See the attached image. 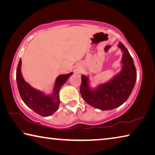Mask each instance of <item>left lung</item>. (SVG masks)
<instances>
[{"instance_id": "1", "label": "left lung", "mask_w": 155, "mask_h": 155, "mask_svg": "<svg viewBox=\"0 0 155 155\" xmlns=\"http://www.w3.org/2000/svg\"><path fill=\"white\" fill-rule=\"evenodd\" d=\"M117 46L122 52L120 62L122 67L111 79L92 87L88 76H81L80 92L83 99L91 107L103 111L112 110L124 103L132 92L137 80V71L129 52L121 41Z\"/></svg>"}]
</instances>
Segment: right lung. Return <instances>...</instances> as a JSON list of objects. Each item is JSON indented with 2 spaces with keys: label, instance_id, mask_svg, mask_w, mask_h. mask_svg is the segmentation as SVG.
Wrapping results in <instances>:
<instances>
[{
  "label": "right lung",
  "instance_id": "add662e5",
  "mask_svg": "<svg viewBox=\"0 0 155 155\" xmlns=\"http://www.w3.org/2000/svg\"><path fill=\"white\" fill-rule=\"evenodd\" d=\"M21 65L22 60L20 59L16 70V81L18 91L23 102L28 107L41 116L48 117L52 115L59 109L60 89L73 72L59 75L54 82L52 92L47 94L33 87L25 81L21 72Z\"/></svg>",
  "mask_w": 155,
  "mask_h": 155
}]
</instances>
